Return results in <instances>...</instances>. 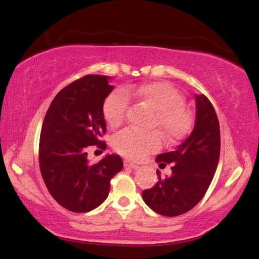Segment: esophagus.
Listing matches in <instances>:
<instances>
[{
	"label": "esophagus",
	"mask_w": 259,
	"mask_h": 259,
	"mask_svg": "<svg viewBox=\"0 0 259 259\" xmlns=\"http://www.w3.org/2000/svg\"><path fill=\"white\" fill-rule=\"evenodd\" d=\"M124 166H128V168H131V169H137L138 164L134 163V162H130L129 160H124Z\"/></svg>",
	"instance_id": "1"
}]
</instances>
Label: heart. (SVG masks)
Segmentation results:
<instances>
[{
  "mask_svg": "<svg viewBox=\"0 0 259 259\" xmlns=\"http://www.w3.org/2000/svg\"><path fill=\"white\" fill-rule=\"evenodd\" d=\"M130 97L146 104L155 111L153 126H157L164 139L175 143L183 139L192 126V114L184 105V97L172 85L164 82H151L128 85L112 91L104 100L103 115L111 126L120 125L125 119ZM112 145L119 154L140 160L161 147L156 131L124 128L113 136Z\"/></svg>",
  "mask_w": 259,
  "mask_h": 259,
  "instance_id": "b5f03b06",
  "label": "heart"
}]
</instances>
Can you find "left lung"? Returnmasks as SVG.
Wrapping results in <instances>:
<instances>
[{"mask_svg":"<svg viewBox=\"0 0 259 259\" xmlns=\"http://www.w3.org/2000/svg\"><path fill=\"white\" fill-rule=\"evenodd\" d=\"M196 116L192 134L172 152L156 156L161 168L171 164V176L143 191V200L155 212L175 217L198 204L216 172L221 152V130L216 111L204 95L195 96Z\"/></svg>","mask_w":259,"mask_h":259,"instance_id":"8db88e82","label":"left lung"}]
</instances>
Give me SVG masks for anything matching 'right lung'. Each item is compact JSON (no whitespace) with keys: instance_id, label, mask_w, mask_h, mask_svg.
I'll use <instances>...</instances> for the list:
<instances>
[{"instance_id":"obj_1","label":"right lung","mask_w":259,"mask_h":259,"mask_svg":"<svg viewBox=\"0 0 259 259\" xmlns=\"http://www.w3.org/2000/svg\"><path fill=\"white\" fill-rule=\"evenodd\" d=\"M108 80L91 74L65 87L51 102L42 124L38 146L42 178L52 198L73 212H88L102 204L111 179L123 168L115 154L96 164L88 161L89 146L106 150V143L100 139L106 133L103 104L114 89Z\"/></svg>"}]
</instances>
